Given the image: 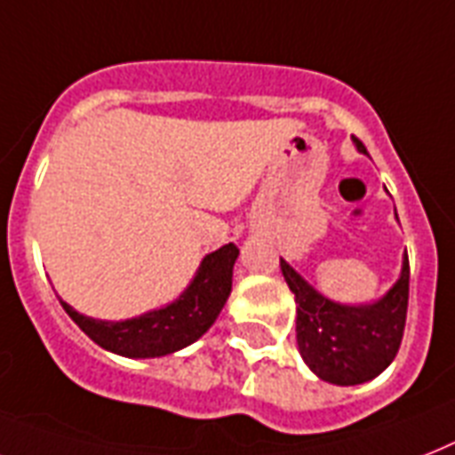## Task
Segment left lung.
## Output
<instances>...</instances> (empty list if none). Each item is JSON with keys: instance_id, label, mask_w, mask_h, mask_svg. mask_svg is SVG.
I'll use <instances>...</instances> for the list:
<instances>
[{"instance_id": "left-lung-1", "label": "left lung", "mask_w": 455, "mask_h": 455, "mask_svg": "<svg viewBox=\"0 0 455 455\" xmlns=\"http://www.w3.org/2000/svg\"><path fill=\"white\" fill-rule=\"evenodd\" d=\"M355 140L357 149L364 144ZM280 271L297 301V343L306 364L323 381L357 386L371 381L400 350L409 306V257L400 280L371 306H341L317 294L287 261Z\"/></svg>"}]
</instances>
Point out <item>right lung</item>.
I'll list each match as a JSON object with an SVG mask.
<instances>
[{"label":"right lung","instance_id":"right-lung-1","mask_svg":"<svg viewBox=\"0 0 455 455\" xmlns=\"http://www.w3.org/2000/svg\"><path fill=\"white\" fill-rule=\"evenodd\" d=\"M235 257L238 247L234 243L220 247L203 259L198 275L175 304L124 323H102L81 315L65 301L60 304L81 331H86L102 348L125 357L168 355L201 339L212 327L231 294Z\"/></svg>","mask_w":455,"mask_h":455}]
</instances>
